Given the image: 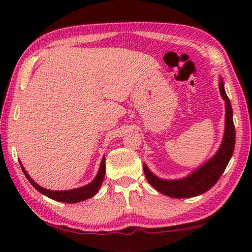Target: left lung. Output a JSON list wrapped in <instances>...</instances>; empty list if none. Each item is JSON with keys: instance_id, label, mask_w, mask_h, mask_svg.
I'll return each mask as SVG.
<instances>
[{"instance_id": "left-lung-1", "label": "left lung", "mask_w": 252, "mask_h": 252, "mask_svg": "<svg viewBox=\"0 0 252 252\" xmlns=\"http://www.w3.org/2000/svg\"><path fill=\"white\" fill-rule=\"evenodd\" d=\"M219 91L221 93L222 98L225 99L226 124L222 143L215 157L197 168L189 177L181 180H163V179L157 178L148 170L147 165L143 164L144 175L148 182L161 194L174 198H188L201 195L217 184L228 165V161L234 153V147H235V127L233 123L232 105L223 89L222 80L219 81Z\"/></svg>"}]
</instances>
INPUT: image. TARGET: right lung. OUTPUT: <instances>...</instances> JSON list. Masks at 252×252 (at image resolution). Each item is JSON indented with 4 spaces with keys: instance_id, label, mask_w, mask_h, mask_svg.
I'll list each match as a JSON object with an SVG mask.
<instances>
[{
    "instance_id": "add662e5",
    "label": "right lung",
    "mask_w": 252,
    "mask_h": 252,
    "mask_svg": "<svg viewBox=\"0 0 252 252\" xmlns=\"http://www.w3.org/2000/svg\"><path fill=\"white\" fill-rule=\"evenodd\" d=\"M22 170L25 174V177L27 178V180L31 182V185L33 186L34 188L36 189L37 191H40L41 194L46 195L47 197H49L51 199H55V201L58 202H64V203H78L81 201H85V199H88L94 196L96 192L98 191V189L101 188L103 179H104L105 175V158H103L101 161V166H99L98 173L96 175V178L93 180L91 184L87 186H84V187L77 188V189H72V190H64V191H54V190H48V189H44L42 187H40L39 185H36L34 182L27 172L24 170L23 165H22Z\"/></svg>"
}]
</instances>
